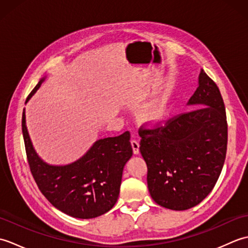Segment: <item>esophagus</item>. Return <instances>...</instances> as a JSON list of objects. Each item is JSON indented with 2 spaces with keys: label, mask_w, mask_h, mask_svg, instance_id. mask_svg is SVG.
Instances as JSON below:
<instances>
[{
  "label": "esophagus",
  "mask_w": 248,
  "mask_h": 248,
  "mask_svg": "<svg viewBox=\"0 0 248 248\" xmlns=\"http://www.w3.org/2000/svg\"><path fill=\"white\" fill-rule=\"evenodd\" d=\"M131 145H132L134 155H139L140 154V143H139V140H131Z\"/></svg>",
  "instance_id": "1"
}]
</instances>
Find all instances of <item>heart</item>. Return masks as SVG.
Returning a JSON list of instances; mask_svg holds the SVG:
<instances>
[{
  "label": "heart",
  "mask_w": 248,
  "mask_h": 248,
  "mask_svg": "<svg viewBox=\"0 0 248 248\" xmlns=\"http://www.w3.org/2000/svg\"><path fill=\"white\" fill-rule=\"evenodd\" d=\"M165 112V102L160 101L150 108L144 114V120L149 124H157L163 118Z\"/></svg>",
  "instance_id": "1"
}]
</instances>
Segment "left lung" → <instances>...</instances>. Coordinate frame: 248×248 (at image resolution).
<instances>
[{
  "label": "left lung",
  "instance_id": "8db88e82",
  "mask_svg": "<svg viewBox=\"0 0 248 248\" xmlns=\"http://www.w3.org/2000/svg\"><path fill=\"white\" fill-rule=\"evenodd\" d=\"M188 104L193 109L140 131V150L148 167L152 199L182 211L208 196L223 170L228 124L222 94L202 70Z\"/></svg>",
  "mask_w": 248,
  "mask_h": 248
}]
</instances>
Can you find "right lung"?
Instances as JSON below:
<instances>
[{
  "label": "right lung",
  "mask_w": 248,
  "mask_h": 248,
  "mask_svg": "<svg viewBox=\"0 0 248 248\" xmlns=\"http://www.w3.org/2000/svg\"><path fill=\"white\" fill-rule=\"evenodd\" d=\"M43 82L44 78L31 92L26 101ZM22 133L31 175L40 192L55 208L72 217L93 218L114 207L124 167L133 154L129 131L97 140L85 155L66 166L49 165L37 155L25 127L24 110Z\"/></svg>",
  "instance_id": "add662e5"
}]
</instances>
